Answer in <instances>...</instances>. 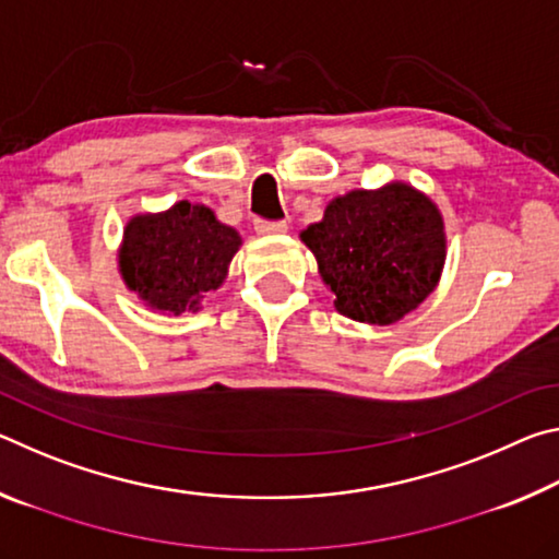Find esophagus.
I'll use <instances>...</instances> for the list:
<instances>
[{
    "mask_svg": "<svg viewBox=\"0 0 559 559\" xmlns=\"http://www.w3.org/2000/svg\"><path fill=\"white\" fill-rule=\"evenodd\" d=\"M257 231L259 234H286L288 231V222H263V219H257Z\"/></svg>",
    "mask_w": 559,
    "mask_h": 559,
    "instance_id": "esophagus-1",
    "label": "esophagus"
}]
</instances>
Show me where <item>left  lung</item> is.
I'll list each match as a JSON object with an SVG mask.
<instances>
[{
	"label": "left lung",
	"mask_w": 559,
	"mask_h": 559,
	"mask_svg": "<svg viewBox=\"0 0 559 559\" xmlns=\"http://www.w3.org/2000/svg\"><path fill=\"white\" fill-rule=\"evenodd\" d=\"M300 239L316 253L337 313L370 325L412 313L437 288L447 259L437 204L402 182L337 197Z\"/></svg>",
	"instance_id": "1"
}]
</instances>
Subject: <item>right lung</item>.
Instances as JSON below:
<instances>
[{
  "instance_id": "1",
  "label": "right lung",
  "mask_w": 559,
  "mask_h": 559,
  "mask_svg": "<svg viewBox=\"0 0 559 559\" xmlns=\"http://www.w3.org/2000/svg\"><path fill=\"white\" fill-rule=\"evenodd\" d=\"M241 236L204 204L177 202L163 214L132 216L120 246V273L150 308L179 316L216 290Z\"/></svg>"
}]
</instances>
